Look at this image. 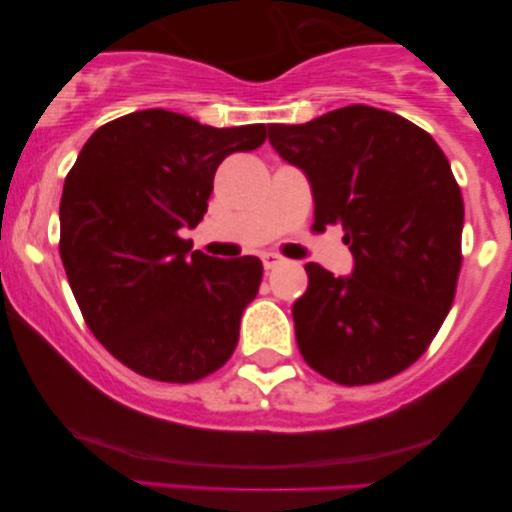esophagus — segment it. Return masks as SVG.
<instances>
[{
    "instance_id": "esophagus-1",
    "label": "esophagus",
    "mask_w": 512,
    "mask_h": 512,
    "mask_svg": "<svg viewBox=\"0 0 512 512\" xmlns=\"http://www.w3.org/2000/svg\"><path fill=\"white\" fill-rule=\"evenodd\" d=\"M261 261H263V268L265 270H272V268H275V265L282 263V256L272 254V251H265V254L261 256Z\"/></svg>"
}]
</instances>
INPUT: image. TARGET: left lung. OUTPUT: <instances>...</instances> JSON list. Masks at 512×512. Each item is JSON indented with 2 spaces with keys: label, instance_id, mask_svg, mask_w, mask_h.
<instances>
[{
  "label": "left lung",
  "instance_id": "8db88e82",
  "mask_svg": "<svg viewBox=\"0 0 512 512\" xmlns=\"http://www.w3.org/2000/svg\"><path fill=\"white\" fill-rule=\"evenodd\" d=\"M286 163L310 181L314 230L338 223L352 275L307 263L293 303L307 366L356 387L415 363L450 312L461 268L464 200L429 132L375 107L268 125Z\"/></svg>",
  "mask_w": 512,
  "mask_h": 512
}]
</instances>
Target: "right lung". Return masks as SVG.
<instances>
[{
  "mask_svg": "<svg viewBox=\"0 0 512 512\" xmlns=\"http://www.w3.org/2000/svg\"><path fill=\"white\" fill-rule=\"evenodd\" d=\"M263 142V123L212 128L146 109L83 144L62 188V265L90 331L135 373L186 384L233 354L263 265L191 251L181 230L205 216L221 160Z\"/></svg>",
  "mask_w": 512,
  "mask_h": 512,
  "instance_id": "add662e5",
  "label": "right lung"
}]
</instances>
